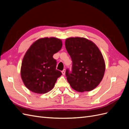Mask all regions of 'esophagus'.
I'll return each mask as SVG.
<instances>
[{"mask_svg": "<svg viewBox=\"0 0 129 129\" xmlns=\"http://www.w3.org/2000/svg\"><path fill=\"white\" fill-rule=\"evenodd\" d=\"M62 74H63V75L65 74V73H66V70L64 69L63 70V71H62Z\"/></svg>", "mask_w": 129, "mask_h": 129, "instance_id": "1", "label": "esophagus"}]
</instances>
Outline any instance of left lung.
I'll return each instance as SVG.
<instances>
[{"label": "left lung", "mask_w": 129, "mask_h": 129, "mask_svg": "<svg viewBox=\"0 0 129 129\" xmlns=\"http://www.w3.org/2000/svg\"><path fill=\"white\" fill-rule=\"evenodd\" d=\"M65 46L72 60V70L66 75L72 88L79 92L91 91L102 81L105 65L97 46L84 38H69Z\"/></svg>", "instance_id": "obj_1"}]
</instances>
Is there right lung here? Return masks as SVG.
Here are the masks:
<instances>
[{"label":"right lung","mask_w":129,"mask_h":129,"mask_svg":"<svg viewBox=\"0 0 129 129\" xmlns=\"http://www.w3.org/2000/svg\"><path fill=\"white\" fill-rule=\"evenodd\" d=\"M62 41L56 38L39 39L30 46L23 58L21 76L25 86L37 93H45L54 88L62 73L56 69L54 54L61 49Z\"/></svg>","instance_id":"1"}]
</instances>
